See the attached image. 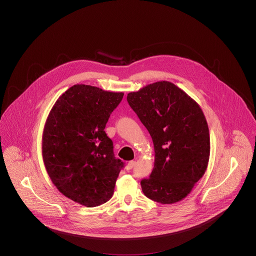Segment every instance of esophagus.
Returning a JSON list of instances; mask_svg holds the SVG:
<instances>
[{
  "label": "esophagus",
  "mask_w": 256,
  "mask_h": 256,
  "mask_svg": "<svg viewBox=\"0 0 256 256\" xmlns=\"http://www.w3.org/2000/svg\"><path fill=\"white\" fill-rule=\"evenodd\" d=\"M134 164H136V161H130L128 164H126V170H130V169H132V167L134 166Z\"/></svg>",
  "instance_id": "obj_1"
}]
</instances>
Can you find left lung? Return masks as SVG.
Wrapping results in <instances>:
<instances>
[{"label":"left lung","mask_w":256,"mask_h":256,"mask_svg":"<svg viewBox=\"0 0 256 256\" xmlns=\"http://www.w3.org/2000/svg\"><path fill=\"white\" fill-rule=\"evenodd\" d=\"M126 99L154 142V170L142 180V192L161 204L182 201L208 164L210 134L201 106L168 81L146 85Z\"/></svg>","instance_id":"left-lung-1"}]
</instances>
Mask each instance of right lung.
<instances>
[{
	"label": "right lung",
	"instance_id": "right-lung-1",
	"mask_svg": "<svg viewBox=\"0 0 256 256\" xmlns=\"http://www.w3.org/2000/svg\"><path fill=\"white\" fill-rule=\"evenodd\" d=\"M122 97V92L76 84L57 99L44 128L42 158L53 185L87 208L112 198L124 166L104 130Z\"/></svg>",
	"mask_w": 256,
	"mask_h": 256
}]
</instances>
